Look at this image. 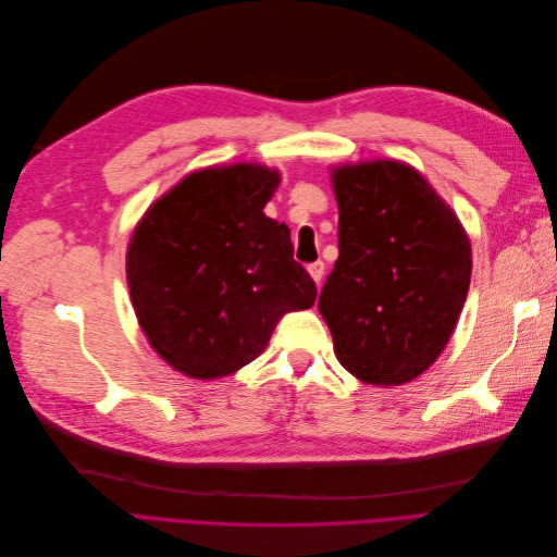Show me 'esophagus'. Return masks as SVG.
Wrapping results in <instances>:
<instances>
[{
    "label": "esophagus",
    "instance_id": "1",
    "mask_svg": "<svg viewBox=\"0 0 557 557\" xmlns=\"http://www.w3.org/2000/svg\"><path fill=\"white\" fill-rule=\"evenodd\" d=\"M307 269H309L311 278L320 285V281H323V276H325V262H323V260H315V262H311Z\"/></svg>",
    "mask_w": 557,
    "mask_h": 557
}]
</instances>
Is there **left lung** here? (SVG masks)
<instances>
[{
  "mask_svg": "<svg viewBox=\"0 0 557 557\" xmlns=\"http://www.w3.org/2000/svg\"><path fill=\"white\" fill-rule=\"evenodd\" d=\"M339 258L318 311L352 376L399 385L440 358L469 290L471 246L446 201L395 160L332 170Z\"/></svg>",
  "mask_w": 557,
  "mask_h": 557,
  "instance_id": "8db88e82",
  "label": "left lung"
}]
</instances>
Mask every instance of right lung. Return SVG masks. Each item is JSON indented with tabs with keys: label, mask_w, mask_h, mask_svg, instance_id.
<instances>
[{
	"label": "right lung",
	"mask_w": 557,
	"mask_h": 557,
	"mask_svg": "<svg viewBox=\"0 0 557 557\" xmlns=\"http://www.w3.org/2000/svg\"><path fill=\"white\" fill-rule=\"evenodd\" d=\"M262 164L209 166L150 207L127 248L146 339L176 372L221 379L256 360L281 315L313 307L290 230L262 213L278 188Z\"/></svg>",
	"instance_id": "obj_1"
}]
</instances>
